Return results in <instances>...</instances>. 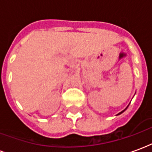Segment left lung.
Segmentation results:
<instances>
[{"label":"left lung","instance_id":"obj_1","mask_svg":"<svg viewBox=\"0 0 152 152\" xmlns=\"http://www.w3.org/2000/svg\"><path fill=\"white\" fill-rule=\"evenodd\" d=\"M128 107H129V105H128V106H127V107H126V108L124 109V110H123V111H122V112H120V113H118V114H117V115H121V113H123V112H124V111H125V110H126V109H127V108H128Z\"/></svg>","mask_w":152,"mask_h":152}]
</instances>
